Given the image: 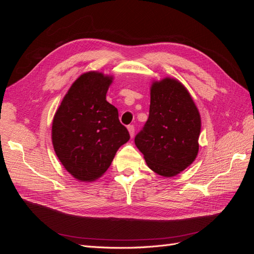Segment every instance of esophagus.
I'll return each instance as SVG.
<instances>
[{"mask_svg":"<svg viewBox=\"0 0 254 254\" xmlns=\"http://www.w3.org/2000/svg\"><path fill=\"white\" fill-rule=\"evenodd\" d=\"M128 131H129L130 136L133 137V135H134V126L133 125H129L128 126Z\"/></svg>","mask_w":254,"mask_h":254,"instance_id":"1","label":"esophagus"}]
</instances>
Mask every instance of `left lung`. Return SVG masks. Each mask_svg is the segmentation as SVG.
I'll return each instance as SVG.
<instances>
[{
	"label": "left lung",
	"instance_id": "left-lung-1",
	"mask_svg": "<svg viewBox=\"0 0 254 254\" xmlns=\"http://www.w3.org/2000/svg\"><path fill=\"white\" fill-rule=\"evenodd\" d=\"M200 128V114L189 91L166 77L151 84L149 117L134 143L150 170L174 177L196 159Z\"/></svg>",
	"mask_w": 254,
	"mask_h": 254
}]
</instances>
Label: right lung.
<instances>
[{"instance_id":"add662e5","label":"right lung","mask_w":254,"mask_h":254,"mask_svg":"<svg viewBox=\"0 0 254 254\" xmlns=\"http://www.w3.org/2000/svg\"><path fill=\"white\" fill-rule=\"evenodd\" d=\"M112 76L80 75L68 89L52 125V142L59 161L74 178L91 182L111 165L118 149L128 142L119 112L106 101Z\"/></svg>"}]
</instances>
